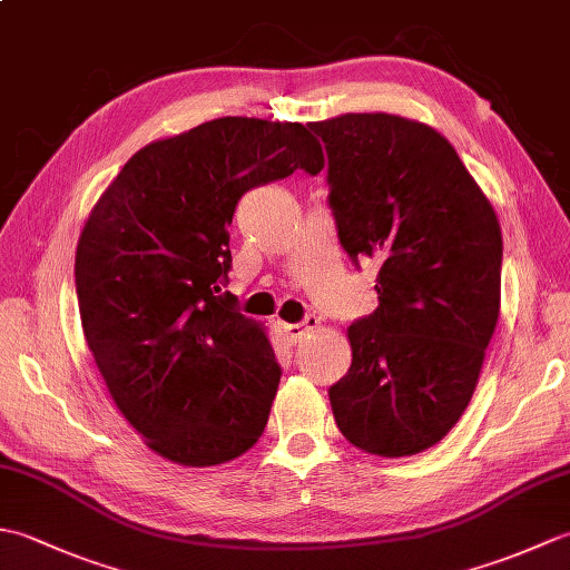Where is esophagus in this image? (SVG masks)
<instances>
[{"label": "esophagus", "mask_w": 570, "mask_h": 570, "mask_svg": "<svg viewBox=\"0 0 570 570\" xmlns=\"http://www.w3.org/2000/svg\"><path fill=\"white\" fill-rule=\"evenodd\" d=\"M321 328V321H318V316H313V313H308V316L301 321V323H288V325H284V331H286V337L292 343H301L304 341L306 335H311V333H316Z\"/></svg>", "instance_id": "34e87169"}]
</instances>
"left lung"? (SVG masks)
<instances>
[{
	"instance_id": "8db88e82",
	"label": "left lung",
	"mask_w": 570,
	"mask_h": 570,
	"mask_svg": "<svg viewBox=\"0 0 570 570\" xmlns=\"http://www.w3.org/2000/svg\"><path fill=\"white\" fill-rule=\"evenodd\" d=\"M328 154L331 208L353 262L380 266V306L347 328L331 386L337 429L382 458L439 443L468 409L500 316L502 229L433 127L386 112L308 125Z\"/></svg>"
}]
</instances>
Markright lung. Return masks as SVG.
<instances>
[{
    "label": "right lung",
    "instance_id": "obj_1",
    "mask_svg": "<svg viewBox=\"0 0 570 570\" xmlns=\"http://www.w3.org/2000/svg\"><path fill=\"white\" fill-rule=\"evenodd\" d=\"M323 164L304 125L220 117L147 144L95 203L76 249L82 333L156 455L210 468L259 441L282 370L262 323L220 294L227 227L249 188Z\"/></svg>",
    "mask_w": 570,
    "mask_h": 570
}]
</instances>
